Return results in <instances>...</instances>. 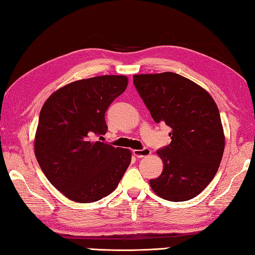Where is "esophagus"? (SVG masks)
Masks as SVG:
<instances>
[{
	"label": "esophagus",
	"instance_id": "1",
	"mask_svg": "<svg viewBox=\"0 0 255 255\" xmlns=\"http://www.w3.org/2000/svg\"><path fill=\"white\" fill-rule=\"evenodd\" d=\"M150 153H151V150L149 148H143L141 150H133V154H134L136 158L148 157Z\"/></svg>",
	"mask_w": 255,
	"mask_h": 255
}]
</instances>
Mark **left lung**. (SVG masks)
I'll list each match as a JSON object with an SVG mask.
<instances>
[{"label":"left lung","instance_id":"8db88e82","mask_svg":"<svg viewBox=\"0 0 255 255\" xmlns=\"http://www.w3.org/2000/svg\"><path fill=\"white\" fill-rule=\"evenodd\" d=\"M133 84L155 123L171 128L170 144L158 150L163 171L151 188L170 202H185L215 177L225 146L220 111L212 96L175 73L133 76Z\"/></svg>","mask_w":255,"mask_h":255}]
</instances>
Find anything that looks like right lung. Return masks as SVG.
Returning a JSON list of instances; mask_svg holds the SVG:
<instances>
[{
  "instance_id": "1",
  "label": "right lung",
  "mask_w": 255,
  "mask_h": 255,
  "mask_svg": "<svg viewBox=\"0 0 255 255\" xmlns=\"http://www.w3.org/2000/svg\"><path fill=\"white\" fill-rule=\"evenodd\" d=\"M128 86L125 76H98L61 87L39 115L34 153L44 176L77 203L106 197L122 179L131 151L104 143L105 113Z\"/></svg>"
}]
</instances>
